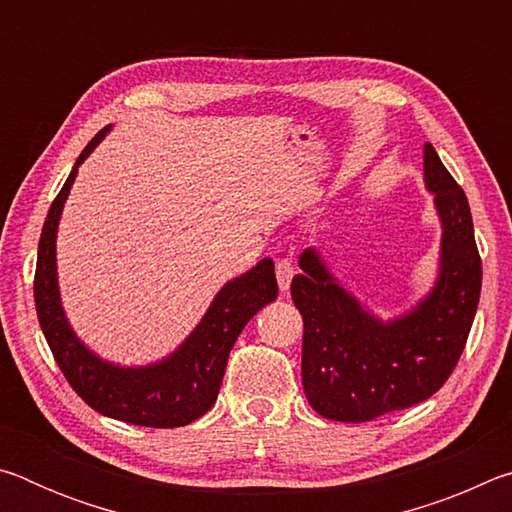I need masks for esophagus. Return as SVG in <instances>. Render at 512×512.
<instances>
[{
	"mask_svg": "<svg viewBox=\"0 0 512 512\" xmlns=\"http://www.w3.org/2000/svg\"><path fill=\"white\" fill-rule=\"evenodd\" d=\"M275 277H277V287L280 291H289L291 280H293V264L289 259H277L275 262Z\"/></svg>",
	"mask_w": 512,
	"mask_h": 512,
	"instance_id": "1",
	"label": "esophagus"
}]
</instances>
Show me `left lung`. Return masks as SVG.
<instances>
[{"mask_svg":"<svg viewBox=\"0 0 512 512\" xmlns=\"http://www.w3.org/2000/svg\"><path fill=\"white\" fill-rule=\"evenodd\" d=\"M424 183L443 223L431 293L395 320H379L329 273L314 248L300 255L291 298L305 323L302 386L327 420L368 422L424 402L452 375L481 296V257L465 192L424 144Z\"/></svg>","mask_w":512,"mask_h":512,"instance_id":"obj_1","label":"left lung"}]
</instances>
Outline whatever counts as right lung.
Instances as JSON below:
<instances>
[{
  "instance_id": "1",
  "label": "right lung",
  "mask_w": 512,
  "mask_h": 512,
  "mask_svg": "<svg viewBox=\"0 0 512 512\" xmlns=\"http://www.w3.org/2000/svg\"><path fill=\"white\" fill-rule=\"evenodd\" d=\"M108 131L110 126L99 131L85 146L42 225L36 280H33L38 320L69 386L94 411L140 427H185L212 409L223 381L225 363L241 329L259 309L277 298L275 264L273 259L264 257L248 273L225 284L185 343L171 357L153 366L121 368L85 348L69 327L60 305L56 232L60 212L79 167Z\"/></svg>"
}]
</instances>
